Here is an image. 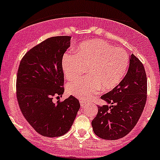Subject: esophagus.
I'll return each mask as SVG.
<instances>
[{
  "mask_svg": "<svg viewBox=\"0 0 160 160\" xmlns=\"http://www.w3.org/2000/svg\"><path fill=\"white\" fill-rule=\"evenodd\" d=\"M80 106H81V107H84V105L86 103H85V102L84 101H80Z\"/></svg>",
  "mask_w": 160,
  "mask_h": 160,
  "instance_id": "1",
  "label": "esophagus"
}]
</instances>
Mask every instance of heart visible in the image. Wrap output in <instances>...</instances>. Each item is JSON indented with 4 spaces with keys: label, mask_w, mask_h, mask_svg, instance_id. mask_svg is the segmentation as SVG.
Segmentation results:
<instances>
[{
    "label": "heart",
    "mask_w": 160,
    "mask_h": 160,
    "mask_svg": "<svg viewBox=\"0 0 160 160\" xmlns=\"http://www.w3.org/2000/svg\"><path fill=\"white\" fill-rule=\"evenodd\" d=\"M62 64L68 80L79 78L88 68V77L67 85L69 95L86 100L101 90L107 92L117 87L126 72L129 58L123 50L114 48L107 41L93 39L83 42L76 53H65Z\"/></svg>",
    "instance_id": "b5f03b06"
}]
</instances>
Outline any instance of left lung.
Returning <instances> with one entry per match:
<instances>
[{
	"mask_svg": "<svg viewBox=\"0 0 160 160\" xmlns=\"http://www.w3.org/2000/svg\"><path fill=\"white\" fill-rule=\"evenodd\" d=\"M129 67L117 87L101 98L111 106L98 107L92 125L95 135L105 140H118L127 135L141 118L147 99V77L144 67L132 54Z\"/></svg>",
	"mask_w": 160,
	"mask_h": 160,
	"instance_id": "1",
	"label": "left lung"
}]
</instances>
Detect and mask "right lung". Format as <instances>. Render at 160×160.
Listing matches in <instances>:
<instances>
[{
	"mask_svg": "<svg viewBox=\"0 0 160 160\" xmlns=\"http://www.w3.org/2000/svg\"><path fill=\"white\" fill-rule=\"evenodd\" d=\"M70 36L51 37L25 53L16 77V98L23 117L42 136L56 137L72 125L80 102L70 95L56 103L64 88L62 58L70 46Z\"/></svg>",
	"mask_w": 160,
	"mask_h": 160,
	"instance_id": "add662e5",
	"label": "right lung"
}]
</instances>
